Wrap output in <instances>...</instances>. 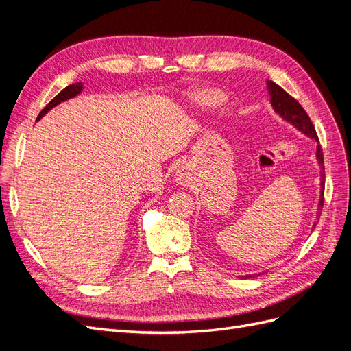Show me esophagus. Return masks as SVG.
I'll use <instances>...</instances> for the list:
<instances>
[{
    "label": "esophagus",
    "instance_id": "obj_1",
    "mask_svg": "<svg viewBox=\"0 0 351 351\" xmlns=\"http://www.w3.org/2000/svg\"><path fill=\"white\" fill-rule=\"evenodd\" d=\"M177 180H178L180 184H187L189 183V177H187V174L184 171H178Z\"/></svg>",
    "mask_w": 351,
    "mask_h": 351
}]
</instances>
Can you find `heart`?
I'll return each mask as SVG.
<instances>
[{
  "label": "heart",
  "mask_w": 351,
  "mask_h": 351,
  "mask_svg": "<svg viewBox=\"0 0 351 351\" xmlns=\"http://www.w3.org/2000/svg\"><path fill=\"white\" fill-rule=\"evenodd\" d=\"M205 104H214V102H217V99H218V97L215 93H209V95H205Z\"/></svg>",
  "instance_id": "heart-1"
}]
</instances>
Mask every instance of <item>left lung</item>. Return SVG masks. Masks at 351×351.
<instances>
[{"label": "left lung", "mask_w": 351, "mask_h": 351, "mask_svg": "<svg viewBox=\"0 0 351 351\" xmlns=\"http://www.w3.org/2000/svg\"><path fill=\"white\" fill-rule=\"evenodd\" d=\"M268 89H269L271 102H272L274 110L277 111L282 117V119L293 123L297 127V129L302 130L304 134L312 137V139H315L317 143H319V139H317V134H316V130H315V125L311 121V117L307 115V112L303 110L302 105L297 102L291 97V95L287 93L281 86H278V84L272 82V80H268ZM316 156H317V159H319V164H321V168H322V173H321V177H322L321 187L322 189H321V200H319V210H322V206H324V186H325V182H324L325 171H324V169L325 168H324V154H322L321 145H317ZM319 214H321V212H319ZM247 277L252 278V277H258V275L254 274V275H247Z\"/></svg>", "instance_id": "left-lung-1"}]
</instances>
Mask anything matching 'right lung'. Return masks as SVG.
Returning <instances> with one entry per match:
<instances>
[{
	"label": "right lung",
	"mask_w": 351,
	"mask_h": 351,
	"mask_svg": "<svg viewBox=\"0 0 351 351\" xmlns=\"http://www.w3.org/2000/svg\"><path fill=\"white\" fill-rule=\"evenodd\" d=\"M82 89H83V86H82V83L79 82V83H73V84H70V86H67V88H64L62 89L57 97L52 99L47 107L42 110L40 112H39V115H38V119H36V121H39L42 117H44L52 107H56V105H58L60 102H62V101H67V99H70V98H73V97H76L77 93H80L82 92Z\"/></svg>",
	"instance_id": "1"
}]
</instances>
